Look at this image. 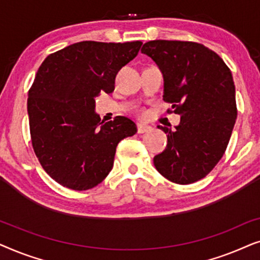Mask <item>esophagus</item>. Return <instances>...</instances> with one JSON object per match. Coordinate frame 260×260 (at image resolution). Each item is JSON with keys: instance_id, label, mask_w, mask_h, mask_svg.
Wrapping results in <instances>:
<instances>
[{"instance_id": "obj_1", "label": "esophagus", "mask_w": 260, "mask_h": 260, "mask_svg": "<svg viewBox=\"0 0 260 260\" xmlns=\"http://www.w3.org/2000/svg\"><path fill=\"white\" fill-rule=\"evenodd\" d=\"M151 129H152V126L149 125V124H144V123H138L137 124V133L138 134L148 133V131H150Z\"/></svg>"}]
</instances>
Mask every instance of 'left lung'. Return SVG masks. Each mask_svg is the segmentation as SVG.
<instances>
[{"label": "left lung", "mask_w": 260, "mask_h": 260, "mask_svg": "<svg viewBox=\"0 0 260 260\" xmlns=\"http://www.w3.org/2000/svg\"><path fill=\"white\" fill-rule=\"evenodd\" d=\"M142 53L163 76V101L181 116L175 129L158 125L168 143L154 157L162 176L179 184L202 179L222 157L237 119L236 86L223 60L190 41L145 42Z\"/></svg>", "instance_id": "left-lung-1"}]
</instances>
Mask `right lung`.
I'll use <instances>...</instances> for the list:
<instances>
[{"label": "right lung", "mask_w": 260, "mask_h": 260, "mask_svg": "<svg viewBox=\"0 0 260 260\" xmlns=\"http://www.w3.org/2000/svg\"><path fill=\"white\" fill-rule=\"evenodd\" d=\"M141 46L81 41L49 54L39 67L27 102L31 144L42 168L61 186H97L111 172L119 142L137 133L126 117L104 123L94 110L95 99L115 90L117 73Z\"/></svg>", "instance_id": "1"}]
</instances>
